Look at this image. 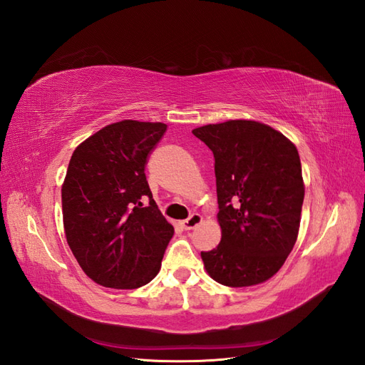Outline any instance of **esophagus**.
I'll list each match as a JSON object with an SVG mask.
<instances>
[{
    "label": "esophagus",
    "instance_id": "1",
    "mask_svg": "<svg viewBox=\"0 0 365 365\" xmlns=\"http://www.w3.org/2000/svg\"><path fill=\"white\" fill-rule=\"evenodd\" d=\"M200 222H202V215L194 212L188 218H186V220L182 222V226L186 229V231H190V229H194Z\"/></svg>",
    "mask_w": 365,
    "mask_h": 365
}]
</instances>
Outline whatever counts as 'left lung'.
<instances>
[{"label":"left lung","instance_id":"8db88e82","mask_svg":"<svg viewBox=\"0 0 365 365\" xmlns=\"http://www.w3.org/2000/svg\"><path fill=\"white\" fill-rule=\"evenodd\" d=\"M192 134L215 160L222 240L202 252L207 274L229 287L263 283L297 242L304 200L297 147L255 120L205 125Z\"/></svg>","mask_w":365,"mask_h":365}]
</instances>
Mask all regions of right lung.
Here are the masks:
<instances>
[{"label": "right lung", "instance_id": "add662e5", "mask_svg": "<svg viewBox=\"0 0 365 365\" xmlns=\"http://www.w3.org/2000/svg\"><path fill=\"white\" fill-rule=\"evenodd\" d=\"M160 122L107 125L73 153L62 185L67 243L98 284L138 289L158 275L174 227L155 205L145 175Z\"/></svg>", "mask_w": 365, "mask_h": 365}]
</instances>
